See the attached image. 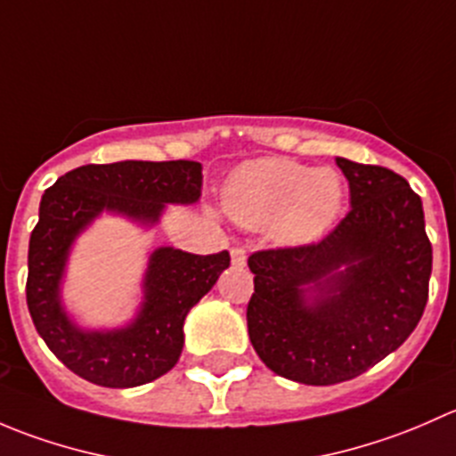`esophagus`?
<instances>
[{
    "label": "esophagus",
    "instance_id": "esophagus-1",
    "mask_svg": "<svg viewBox=\"0 0 456 456\" xmlns=\"http://www.w3.org/2000/svg\"><path fill=\"white\" fill-rule=\"evenodd\" d=\"M245 262H247L245 249H242V247H233V249H232V265L233 266H245Z\"/></svg>",
    "mask_w": 456,
    "mask_h": 456
}]
</instances>
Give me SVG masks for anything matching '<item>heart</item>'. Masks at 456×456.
<instances>
[{"mask_svg":"<svg viewBox=\"0 0 456 456\" xmlns=\"http://www.w3.org/2000/svg\"><path fill=\"white\" fill-rule=\"evenodd\" d=\"M224 211L280 245H306L338 220L344 181L335 169H311L284 156L242 163L223 190Z\"/></svg>","mask_w":456,"mask_h":456,"instance_id":"obj_1","label":"heart"}]
</instances>
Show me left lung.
<instances>
[{"label": "left lung", "instance_id": "8db88e82", "mask_svg": "<svg viewBox=\"0 0 456 456\" xmlns=\"http://www.w3.org/2000/svg\"><path fill=\"white\" fill-rule=\"evenodd\" d=\"M346 218L315 245L249 256V339L275 375L330 386L397 351L428 302L432 247L421 199L379 165L335 159Z\"/></svg>", "mask_w": 456, "mask_h": 456}]
</instances>
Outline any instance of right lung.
I'll return each mask as SVG.
<instances>
[{
  "label": "right lung",
  "instance_id": "add662e5",
  "mask_svg": "<svg viewBox=\"0 0 456 456\" xmlns=\"http://www.w3.org/2000/svg\"><path fill=\"white\" fill-rule=\"evenodd\" d=\"M196 160H121L84 165L63 174L41 196L39 223L30 233L26 300L37 333L75 375L105 388H134L176 366L185 344V317L229 266V254L196 256L156 247L142 273L136 315L117 329H86L61 297L77 238L101 214L156 227L167 205L200 199Z\"/></svg>",
  "mask_w": 456,
  "mask_h": 456
}]
</instances>
